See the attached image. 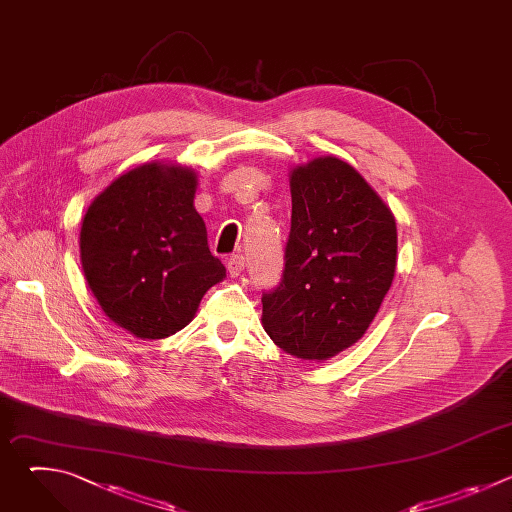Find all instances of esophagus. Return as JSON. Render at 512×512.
I'll list each match as a JSON object with an SVG mask.
<instances>
[{"mask_svg":"<svg viewBox=\"0 0 512 512\" xmlns=\"http://www.w3.org/2000/svg\"><path fill=\"white\" fill-rule=\"evenodd\" d=\"M227 269H229L231 277L241 275V271L245 269V257H243V255H233V257H229V261H227Z\"/></svg>","mask_w":512,"mask_h":512,"instance_id":"esophagus-1","label":"esophagus"}]
</instances>
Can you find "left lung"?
Segmentation results:
<instances>
[{
  "label": "left lung",
  "instance_id": "obj_1",
  "mask_svg": "<svg viewBox=\"0 0 512 512\" xmlns=\"http://www.w3.org/2000/svg\"><path fill=\"white\" fill-rule=\"evenodd\" d=\"M291 229L263 328L287 354L328 360L369 330L395 277L391 208L350 164L324 156L289 174Z\"/></svg>",
  "mask_w": 512,
  "mask_h": 512
}]
</instances>
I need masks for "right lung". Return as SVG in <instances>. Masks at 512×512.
<instances>
[{
  "mask_svg": "<svg viewBox=\"0 0 512 512\" xmlns=\"http://www.w3.org/2000/svg\"><path fill=\"white\" fill-rule=\"evenodd\" d=\"M192 168L152 162L113 180L89 206L81 263L105 316L141 340L188 326L227 275L194 208Z\"/></svg>",
  "mask_w": 512,
  "mask_h": 512,
  "instance_id": "right-lung-1",
  "label": "right lung"
}]
</instances>
